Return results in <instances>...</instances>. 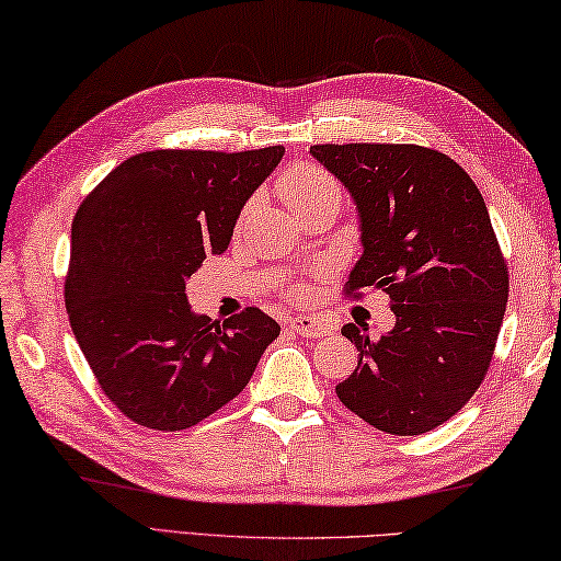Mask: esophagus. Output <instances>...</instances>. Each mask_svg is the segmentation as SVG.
<instances>
[{
    "instance_id": "34e87169",
    "label": "esophagus",
    "mask_w": 561,
    "mask_h": 561,
    "mask_svg": "<svg viewBox=\"0 0 561 561\" xmlns=\"http://www.w3.org/2000/svg\"><path fill=\"white\" fill-rule=\"evenodd\" d=\"M288 325H290V330H296V333L302 337H320V335H328L330 330H333L328 323H323V320L310 318V316L290 318Z\"/></svg>"
}]
</instances>
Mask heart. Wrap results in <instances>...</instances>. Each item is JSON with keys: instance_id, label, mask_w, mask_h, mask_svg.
I'll list each match as a JSON object with an SVG mask.
<instances>
[{"instance_id": "b5f03b06", "label": "heart", "mask_w": 561, "mask_h": 561, "mask_svg": "<svg viewBox=\"0 0 561 561\" xmlns=\"http://www.w3.org/2000/svg\"><path fill=\"white\" fill-rule=\"evenodd\" d=\"M278 191L293 214H302V210L320 204V201L341 198L337 181L328 171L310 167V163H298V167L283 173L278 179Z\"/></svg>"}]
</instances>
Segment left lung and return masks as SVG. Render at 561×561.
<instances>
[{"instance_id": "obj_1", "label": "left lung", "mask_w": 561, "mask_h": 561, "mask_svg": "<svg viewBox=\"0 0 561 561\" xmlns=\"http://www.w3.org/2000/svg\"><path fill=\"white\" fill-rule=\"evenodd\" d=\"M310 153L357 210L363 255L347 293L385 290L394 316L380 337L343 325L360 357L337 398L382 433H430L480 388L507 308L488 206L460 163L422 146L323 144Z\"/></svg>"}]
</instances>
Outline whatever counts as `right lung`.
Here are the masks:
<instances>
[{"label": "right lung", "mask_w": 561, "mask_h": 561, "mask_svg": "<svg viewBox=\"0 0 561 561\" xmlns=\"http://www.w3.org/2000/svg\"><path fill=\"white\" fill-rule=\"evenodd\" d=\"M283 153L146 151L118 163L73 216L69 323L101 390L136 425H198L245 388L278 337L259 308L224 325L194 313L186 280L226 251Z\"/></svg>", "instance_id": "obj_1"}]
</instances>
